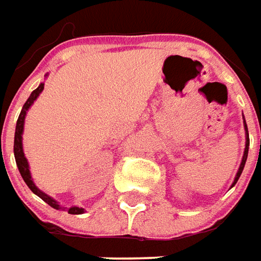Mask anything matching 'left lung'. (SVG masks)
<instances>
[{
	"label": "left lung",
	"instance_id": "1",
	"mask_svg": "<svg viewBox=\"0 0 261 261\" xmlns=\"http://www.w3.org/2000/svg\"><path fill=\"white\" fill-rule=\"evenodd\" d=\"M245 129H246V147H245V154H243V159H242V163H240V167H239V171H238V174L234 177V181L232 186H234L238 180H239L240 174H242V171H243V167H245V163H246V159H247V151H249V134H247V126H246V122H245Z\"/></svg>",
	"mask_w": 261,
	"mask_h": 261
}]
</instances>
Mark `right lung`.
I'll use <instances>...</instances> for the list:
<instances>
[{
	"mask_svg": "<svg viewBox=\"0 0 261 261\" xmlns=\"http://www.w3.org/2000/svg\"><path fill=\"white\" fill-rule=\"evenodd\" d=\"M43 87L45 84H40V86L36 88V90H33L32 94H31V97L28 98V101L23 105V108H22L21 114H19V118H18V122H16V129H15V139H14V154H15V160H16V166H18V169H19V173H21L22 178L23 181L27 182V186L31 188V191L33 194H36L38 197L45 201L46 204H49L51 208H55V210H64L63 206L57 204L56 201L53 198H50L47 194L42 193L40 190H39L38 187L33 184L32 177H31V171H29V166H28V160L25 154H23V150H22V132H23V122H25V115H27V111L29 110V107L33 104V101L38 98V95L42 92L43 90ZM68 214H73V215H79V214H83L84 210L83 208H79V206H73V208H68Z\"/></svg>",
	"mask_w": 261,
	"mask_h": 261,
	"instance_id": "right-lung-1",
	"label": "right lung"
}]
</instances>
